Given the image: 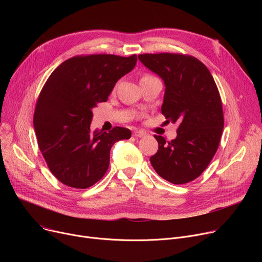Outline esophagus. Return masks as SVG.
<instances>
[{"label":"esophagus","instance_id":"1","mask_svg":"<svg viewBox=\"0 0 262 262\" xmlns=\"http://www.w3.org/2000/svg\"><path fill=\"white\" fill-rule=\"evenodd\" d=\"M145 134L141 130H136L134 132V137H136V138H141V137H143Z\"/></svg>","mask_w":262,"mask_h":262}]
</instances>
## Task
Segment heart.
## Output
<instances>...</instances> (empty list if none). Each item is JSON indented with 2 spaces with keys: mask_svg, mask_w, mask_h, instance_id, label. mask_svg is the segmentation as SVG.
I'll return each instance as SVG.
<instances>
[{
  "mask_svg": "<svg viewBox=\"0 0 262 262\" xmlns=\"http://www.w3.org/2000/svg\"><path fill=\"white\" fill-rule=\"evenodd\" d=\"M148 77H152V75H149V74H144V75L141 77V79H144V78H148Z\"/></svg>",
  "mask_w": 262,
  "mask_h": 262,
  "instance_id": "heart-1",
  "label": "heart"
}]
</instances>
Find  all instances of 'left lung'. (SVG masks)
Segmentation results:
<instances>
[{
	"label": "left lung",
	"instance_id": "8db88e82",
	"mask_svg": "<svg viewBox=\"0 0 262 262\" xmlns=\"http://www.w3.org/2000/svg\"><path fill=\"white\" fill-rule=\"evenodd\" d=\"M140 61L166 85L161 114L178 123L177 137L155 135L158 150L149 158L156 173L175 185L194 181L212 160L224 127L215 81L198 58L180 53L140 54Z\"/></svg>",
	"mask_w": 262,
	"mask_h": 262
}]
</instances>
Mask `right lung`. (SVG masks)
<instances>
[{"mask_svg": "<svg viewBox=\"0 0 262 262\" xmlns=\"http://www.w3.org/2000/svg\"><path fill=\"white\" fill-rule=\"evenodd\" d=\"M137 55H77L58 66L41 90L34 114L40 152L63 185L86 189L109 167L110 148L129 139L128 128L91 132L92 109L106 102L116 82L135 68Z\"/></svg>", "mask_w": 262, "mask_h": 262, "instance_id": "add662e5", "label": "right lung"}]
</instances>
